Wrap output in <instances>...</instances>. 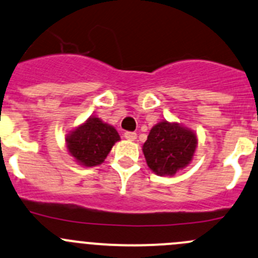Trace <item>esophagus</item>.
<instances>
[{
    "instance_id": "obj_1",
    "label": "esophagus",
    "mask_w": 258,
    "mask_h": 258,
    "mask_svg": "<svg viewBox=\"0 0 258 258\" xmlns=\"http://www.w3.org/2000/svg\"><path fill=\"white\" fill-rule=\"evenodd\" d=\"M124 139L128 140V141H135V140L137 139V134H135V132H124Z\"/></svg>"
}]
</instances>
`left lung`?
Masks as SVG:
<instances>
[{"label": "left lung", "mask_w": 258, "mask_h": 258, "mask_svg": "<svg viewBox=\"0 0 258 258\" xmlns=\"http://www.w3.org/2000/svg\"><path fill=\"white\" fill-rule=\"evenodd\" d=\"M198 136L192 130L162 119L155 124L142 146L147 166L159 176H174L194 159Z\"/></svg>", "instance_id": "obj_1"}]
</instances>
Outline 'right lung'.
Returning <instances> with one entry per match:
<instances>
[{"label":"right lung","mask_w":258,"mask_h":258,"mask_svg":"<svg viewBox=\"0 0 258 258\" xmlns=\"http://www.w3.org/2000/svg\"><path fill=\"white\" fill-rule=\"evenodd\" d=\"M118 132L111 124L106 123L96 116L68 131L66 145L69 155L84 167L101 165L108 156L113 145L119 141Z\"/></svg>","instance_id":"right-lung-1"}]
</instances>
